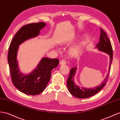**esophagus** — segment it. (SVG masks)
<instances>
[{
  "instance_id": "esophagus-1",
  "label": "esophagus",
  "mask_w": 120,
  "mask_h": 120,
  "mask_svg": "<svg viewBox=\"0 0 120 120\" xmlns=\"http://www.w3.org/2000/svg\"><path fill=\"white\" fill-rule=\"evenodd\" d=\"M66 64V61L65 60H62L61 61H60V65H64V64Z\"/></svg>"
}]
</instances>
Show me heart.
I'll use <instances>...</instances> for the list:
<instances>
[{
	"instance_id": "1",
	"label": "heart",
	"mask_w": 120,
	"mask_h": 120,
	"mask_svg": "<svg viewBox=\"0 0 120 120\" xmlns=\"http://www.w3.org/2000/svg\"><path fill=\"white\" fill-rule=\"evenodd\" d=\"M77 39V38L74 39L73 40L68 41L62 43L63 46H69L70 44H72L74 41H75ZM84 44L83 42H80L78 44L74 45V46L71 47L68 50V54L69 56L71 57H76L79 56L82 53L83 50Z\"/></svg>"
}]
</instances>
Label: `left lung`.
Here are the masks:
<instances>
[{
  "mask_svg": "<svg viewBox=\"0 0 120 120\" xmlns=\"http://www.w3.org/2000/svg\"><path fill=\"white\" fill-rule=\"evenodd\" d=\"M99 42L97 44L95 49H98L100 52H105L109 55V71L105 78L103 80L100 85L97 86L93 88H85V87H80L75 82V77L77 73L78 67H76L71 69L70 73V75L67 80V86L68 90L71 94L73 96L78 98H85L91 97L96 94L104 87L106 83V81L109 75V73L112 61V49L111 42L109 38L107 37L106 33L100 29V35L99 39Z\"/></svg>",
  "mask_w": 120,
  "mask_h": 120,
  "instance_id": "obj_1",
  "label": "left lung"
}]
</instances>
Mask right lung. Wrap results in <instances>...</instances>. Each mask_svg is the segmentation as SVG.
Segmentation results:
<instances>
[{"label": "right lung", "mask_w": 120, "mask_h": 120, "mask_svg": "<svg viewBox=\"0 0 120 120\" xmlns=\"http://www.w3.org/2000/svg\"><path fill=\"white\" fill-rule=\"evenodd\" d=\"M46 26L43 22L24 26L15 35L9 45L8 59L12 83L26 94L36 95L42 92L49 81L51 71L59 63L57 59L43 57L29 74L22 73L19 68L17 60L19 46L26 40L39 36L40 31Z\"/></svg>", "instance_id": "add662e5"}]
</instances>
